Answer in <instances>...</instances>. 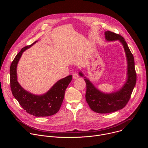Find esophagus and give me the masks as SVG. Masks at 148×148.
Returning <instances> with one entry per match:
<instances>
[{
    "instance_id": "1",
    "label": "esophagus",
    "mask_w": 148,
    "mask_h": 148,
    "mask_svg": "<svg viewBox=\"0 0 148 148\" xmlns=\"http://www.w3.org/2000/svg\"><path fill=\"white\" fill-rule=\"evenodd\" d=\"M78 77H79V75H78V74L77 73H74L73 74V79H74L78 78Z\"/></svg>"
}]
</instances>
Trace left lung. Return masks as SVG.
<instances>
[{"instance_id": "1", "label": "left lung", "mask_w": 148, "mask_h": 148, "mask_svg": "<svg viewBox=\"0 0 148 148\" xmlns=\"http://www.w3.org/2000/svg\"><path fill=\"white\" fill-rule=\"evenodd\" d=\"M105 34L108 41L118 40L122 43L128 61V79L119 91L107 94L98 91L88 79L84 77L87 86L86 101L93 111L99 114L111 113L124 108L131 98L136 82L134 58L124 38L111 31H107ZM79 74L83 76L81 73Z\"/></svg>"}]
</instances>
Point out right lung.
I'll list each match as a JSON object with an SVG mask.
<instances>
[{
    "label": "right lung",
    "mask_w": 148,
    "mask_h": 148,
    "mask_svg": "<svg viewBox=\"0 0 148 148\" xmlns=\"http://www.w3.org/2000/svg\"><path fill=\"white\" fill-rule=\"evenodd\" d=\"M36 41L22 48L12 62L10 67V88L14 97L27 113L38 117L48 116L54 115L59 111L64 99L66 90L72 80V75H69L58 81L43 95H33L21 87L17 80V63L23 52Z\"/></svg>",
    "instance_id": "add662e5"
}]
</instances>
